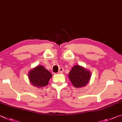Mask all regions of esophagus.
I'll return each instance as SVG.
<instances>
[{"label":"esophagus","instance_id":"1","mask_svg":"<svg viewBox=\"0 0 122 122\" xmlns=\"http://www.w3.org/2000/svg\"><path fill=\"white\" fill-rule=\"evenodd\" d=\"M64 71V69L63 67H61L60 69H59V71H58V73H63Z\"/></svg>","mask_w":122,"mask_h":122}]
</instances>
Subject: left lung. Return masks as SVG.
<instances>
[{"instance_id":"left-lung-1","label":"left lung","mask_w":122,"mask_h":122,"mask_svg":"<svg viewBox=\"0 0 122 122\" xmlns=\"http://www.w3.org/2000/svg\"><path fill=\"white\" fill-rule=\"evenodd\" d=\"M91 77V72L80 65L74 66L69 73L70 80L76 88L86 86L90 80Z\"/></svg>"}]
</instances>
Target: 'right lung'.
Wrapping results in <instances>:
<instances>
[{
	"label": "right lung",
	"instance_id": "add662e5",
	"mask_svg": "<svg viewBox=\"0 0 122 122\" xmlns=\"http://www.w3.org/2000/svg\"><path fill=\"white\" fill-rule=\"evenodd\" d=\"M52 76L50 72L44 66L38 65L34 68L28 73V78L31 85L38 88L46 86Z\"/></svg>",
	"mask_w": 122,
	"mask_h": 122
}]
</instances>
